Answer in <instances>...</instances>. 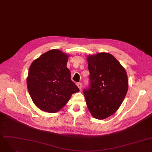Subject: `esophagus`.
Returning a JSON list of instances; mask_svg holds the SVG:
<instances>
[{
    "mask_svg": "<svg viewBox=\"0 0 152 152\" xmlns=\"http://www.w3.org/2000/svg\"><path fill=\"white\" fill-rule=\"evenodd\" d=\"M77 86H78V88L80 89V90L82 89V84L81 83H77Z\"/></svg>",
    "mask_w": 152,
    "mask_h": 152,
    "instance_id": "esophagus-1",
    "label": "esophagus"
}]
</instances>
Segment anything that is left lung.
I'll use <instances>...</instances> for the list:
<instances>
[{
	"instance_id": "left-lung-1",
	"label": "left lung",
	"mask_w": 152,
	"mask_h": 152,
	"mask_svg": "<svg viewBox=\"0 0 152 152\" xmlns=\"http://www.w3.org/2000/svg\"><path fill=\"white\" fill-rule=\"evenodd\" d=\"M90 86L83 93L88 109L97 119H104L116 111L128 90L125 69L110 53L87 56Z\"/></svg>"
}]
</instances>
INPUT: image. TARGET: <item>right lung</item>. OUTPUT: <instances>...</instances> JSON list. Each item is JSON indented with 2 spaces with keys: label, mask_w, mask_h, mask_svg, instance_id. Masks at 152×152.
I'll list each match as a JSON object with an SVG mask.
<instances>
[{
  "label": "right lung",
  "mask_w": 152,
  "mask_h": 152,
  "mask_svg": "<svg viewBox=\"0 0 152 152\" xmlns=\"http://www.w3.org/2000/svg\"><path fill=\"white\" fill-rule=\"evenodd\" d=\"M69 56L60 50H50L35 59L29 68L28 90L34 104L43 111H59L72 94L79 91L67 67Z\"/></svg>",
  "instance_id": "obj_1"
}]
</instances>
